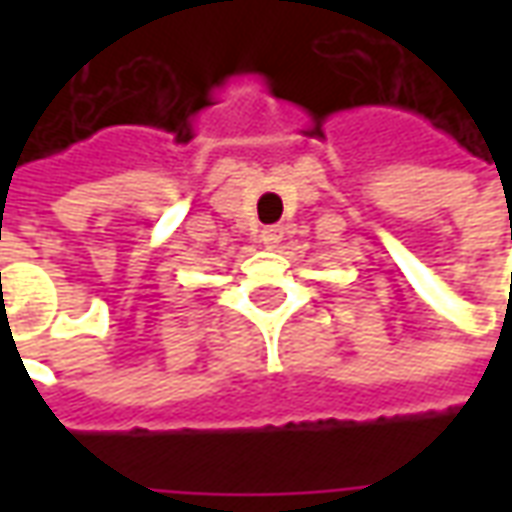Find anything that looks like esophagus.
I'll return each instance as SVG.
<instances>
[{"mask_svg": "<svg viewBox=\"0 0 512 512\" xmlns=\"http://www.w3.org/2000/svg\"><path fill=\"white\" fill-rule=\"evenodd\" d=\"M260 241H263L268 249H274V246L282 241V227H279V224H268V227H263V230H260Z\"/></svg>", "mask_w": 512, "mask_h": 512, "instance_id": "1", "label": "esophagus"}]
</instances>
